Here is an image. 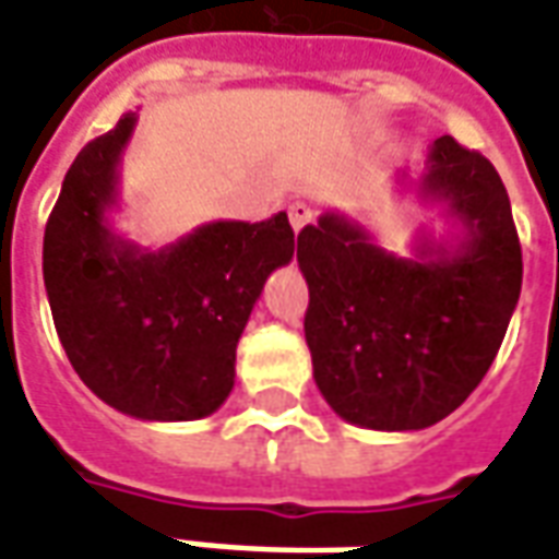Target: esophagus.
<instances>
[{
  "instance_id": "1",
  "label": "esophagus",
  "mask_w": 559,
  "mask_h": 559,
  "mask_svg": "<svg viewBox=\"0 0 559 559\" xmlns=\"http://www.w3.org/2000/svg\"><path fill=\"white\" fill-rule=\"evenodd\" d=\"M288 219H292V228L300 231L304 225L312 223V207L307 204V201H295V204L288 207Z\"/></svg>"
}]
</instances>
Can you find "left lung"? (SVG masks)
<instances>
[{"label":"left lung","instance_id":"1","mask_svg":"<svg viewBox=\"0 0 559 559\" xmlns=\"http://www.w3.org/2000/svg\"><path fill=\"white\" fill-rule=\"evenodd\" d=\"M397 183L442 204L449 237L421 228L413 255H397L340 210L298 235L312 379L343 421L370 430H425L476 391L524 273L509 192L481 153L442 134L421 177Z\"/></svg>","mask_w":559,"mask_h":559}]
</instances>
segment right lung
<instances>
[{
  "mask_svg": "<svg viewBox=\"0 0 559 559\" xmlns=\"http://www.w3.org/2000/svg\"><path fill=\"white\" fill-rule=\"evenodd\" d=\"M138 114L83 146L45 228V288L59 343L98 400L141 421H195L235 388L237 340L261 288L295 255L280 210L198 225L162 249L114 231L120 162Z\"/></svg>",
  "mask_w": 559,
  "mask_h": 559,
  "instance_id": "1",
  "label": "right lung"
}]
</instances>
